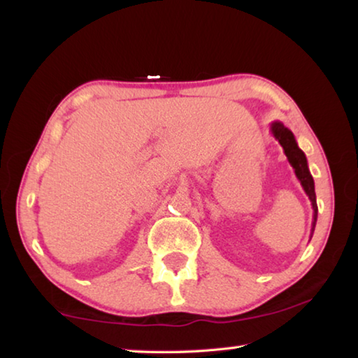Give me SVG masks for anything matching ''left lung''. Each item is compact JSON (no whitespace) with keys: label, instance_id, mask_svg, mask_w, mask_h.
I'll use <instances>...</instances> for the list:
<instances>
[{"label":"left lung","instance_id":"obj_1","mask_svg":"<svg viewBox=\"0 0 358 358\" xmlns=\"http://www.w3.org/2000/svg\"><path fill=\"white\" fill-rule=\"evenodd\" d=\"M270 131L276 141L280 142V145L284 150V153H286V156H287L289 164L294 167L295 177L299 178L303 191L306 192L308 199L311 201L313 211H314L313 213V229H311V237H313L314 227H316V221H317V202H316V191H314V180H313L310 169H308L306 156L300 150L299 143H296V141H295V136L292 134V131L287 129L286 126L281 123V121H273V123L270 124Z\"/></svg>","mask_w":358,"mask_h":358}]
</instances>
